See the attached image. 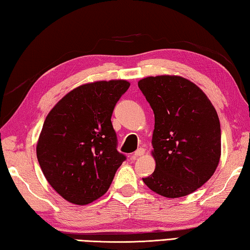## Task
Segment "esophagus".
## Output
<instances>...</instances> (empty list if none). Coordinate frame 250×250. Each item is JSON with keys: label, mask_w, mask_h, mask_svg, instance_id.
<instances>
[{"label": "esophagus", "mask_w": 250, "mask_h": 250, "mask_svg": "<svg viewBox=\"0 0 250 250\" xmlns=\"http://www.w3.org/2000/svg\"><path fill=\"white\" fill-rule=\"evenodd\" d=\"M145 153H146V150L143 149V147H140V149H138L137 151L134 152V153H133V158H134V159L140 158V156L145 155Z\"/></svg>", "instance_id": "34e87169"}]
</instances>
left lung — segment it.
<instances>
[{
  "label": "left lung",
  "mask_w": 250,
  "mask_h": 250,
  "mask_svg": "<svg viewBox=\"0 0 250 250\" xmlns=\"http://www.w3.org/2000/svg\"><path fill=\"white\" fill-rule=\"evenodd\" d=\"M138 86L154 112L155 170L143 182L168 198L195 192L214 174L221 159L216 110L200 87L181 76H151Z\"/></svg>",
  "instance_id": "left-lung-1"
}]
</instances>
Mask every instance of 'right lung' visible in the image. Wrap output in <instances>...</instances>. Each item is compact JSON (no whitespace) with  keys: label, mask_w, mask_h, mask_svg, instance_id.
Returning a JSON list of instances; mask_svg holds the SVG:
<instances>
[{"label":"right lung","mask_w":250,"mask_h":250,"mask_svg":"<svg viewBox=\"0 0 250 250\" xmlns=\"http://www.w3.org/2000/svg\"><path fill=\"white\" fill-rule=\"evenodd\" d=\"M126 80H101L69 91L50 110L36 146L42 171L59 195L87 205L108 191L125 156L111 116Z\"/></svg>","instance_id":"add662e5"}]
</instances>
